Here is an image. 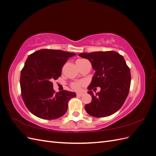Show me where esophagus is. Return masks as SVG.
<instances>
[{
	"label": "esophagus",
	"instance_id": "obj_1",
	"mask_svg": "<svg viewBox=\"0 0 156 156\" xmlns=\"http://www.w3.org/2000/svg\"><path fill=\"white\" fill-rule=\"evenodd\" d=\"M83 93H77V96H83Z\"/></svg>",
	"mask_w": 156,
	"mask_h": 156
}]
</instances>
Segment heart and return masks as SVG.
<instances>
[{"label":"heart","mask_w":156,"mask_h":156,"mask_svg":"<svg viewBox=\"0 0 156 156\" xmlns=\"http://www.w3.org/2000/svg\"><path fill=\"white\" fill-rule=\"evenodd\" d=\"M82 60H83V59H79L77 60V62H79V61H82ZM81 86H82L81 83L75 82V83H72V84H71V87H72V88L74 90H76V91L80 90Z\"/></svg>","instance_id":"1"}]
</instances>
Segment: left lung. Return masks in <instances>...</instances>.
<instances>
[{
	"mask_svg": "<svg viewBox=\"0 0 156 156\" xmlns=\"http://www.w3.org/2000/svg\"><path fill=\"white\" fill-rule=\"evenodd\" d=\"M79 55L88 59L96 71L88 87L92 101L85 105L87 112L98 118L113 115L123 105L130 88L131 73L123 56L113 51ZM98 86L101 90L94 95L91 90Z\"/></svg>",
	"mask_w": 156,
	"mask_h": 156,
	"instance_id": "left-lung-1",
	"label": "left lung"
}]
</instances>
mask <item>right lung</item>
I'll use <instances>...</instances> for the list:
<instances>
[{
    "instance_id": "obj_1",
    "label": "right lung",
    "mask_w": 156,
    "mask_h": 156,
    "mask_svg": "<svg viewBox=\"0 0 156 156\" xmlns=\"http://www.w3.org/2000/svg\"><path fill=\"white\" fill-rule=\"evenodd\" d=\"M75 55L44 49L28 56L21 72L20 86L23 101L32 114L53 120L66 112L69 100L76 94L67 90L55 93L53 81L60 76L68 59Z\"/></svg>"
}]
</instances>
